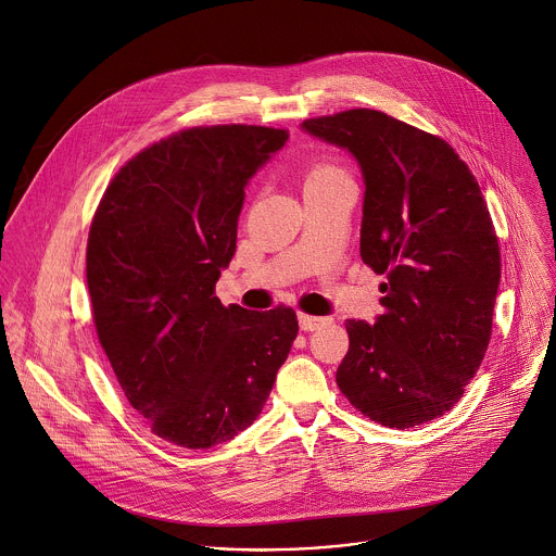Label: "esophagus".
<instances>
[{
    "label": "esophagus",
    "instance_id": "34e87169",
    "mask_svg": "<svg viewBox=\"0 0 556 556\" xmlns=\"http://www.w3.org/2000/svg\"><path fill=\"white\" fill-rule=\"evenodd\" d=\"M298 324L302 330H317L321 326L328 324V317H319V315H306V313H298Z\"/></svg>",
    "mask_w": 556,
    "mask_h": 556
}]
</instances>
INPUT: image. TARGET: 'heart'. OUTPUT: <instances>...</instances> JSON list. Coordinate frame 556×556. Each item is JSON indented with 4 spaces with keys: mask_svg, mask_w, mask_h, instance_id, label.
I'll list each match as a JSON object with an SVG mask.
<instances>
[{
    "mask_svg": "<svg viewBox=\"0 0 556 556\" xmlns=\"http://www.w3.org/2000/svg\"><path fill=\"white\" fill-rule=\"evenodd\" d=\"M349 179L344 175L342 168L332 166L328 162H313L306 170H304V190H315V188H326L338 181Z\"/></svg>",
    "mask_w": 556,
    "mask_h": 556,
    "instance_id": "b5f03b06",
    "label": "heart"
}]
</instances>
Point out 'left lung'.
<instances>
[{
    "instance_id": "1",
    "label": "left lung",
    "mask_w": 556,
    "mask_h": 556,
    "mask_svg": "<svg viewBox=\"0 0 556 556\" xmlns=\"http://www.w3.org/2000/svg\"><path fill=\"white\" fill-rule=\"evenodd\" d=\"M300 129L355 157L366 188L359 254L388 278L375 324L346 319L338 386L386 427L433 420L460 401L491 340L502 261L482 190L445 140L381 111Z\"/></svg>"
}]
</instances>
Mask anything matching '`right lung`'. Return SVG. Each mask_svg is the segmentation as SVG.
Returning <instances> with one entry per match:
<instances>
[{"instance_id":"right-lung-1","label":"right lung","mask_w":556,"mask_h":556,"mask_svg":"<svg viewBox=\"0 0 556 556\" xmlns=\"http://www.w3.org/2000/svg\"><path fill=\"white\" fill-rule=\"evenodd\" d=\"M287 140L248 125L186 129L127 162L96 210L87 287L100 346L134 409L177 447L248 429L298 336L293 308L214 295L245 188Z\"/></svg>"}]
</instances>
